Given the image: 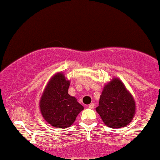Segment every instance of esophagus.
Here are the masks:
<instances>
[{"label":"esophagus","instance_id":"1","mask_svg":"<svg viewBox=\"0 0 160 160\" xmlns=\"http://www.w3.org/2000/svg\"><path fill=\"white\" fill-rule=\"evenodd\" d=\"M94 107H95L94 102H92V103H90L89 105H88V108H90V109H93Z\"/></svg>","mask_w":160,"mask_h":160}]
</instances>
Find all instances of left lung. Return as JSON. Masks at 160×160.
Masks as SVG:
<instances>
[{"instance_id": "1", "label": "left lung", "mask_w": 160, "mask_h": 160, "mask_svg": "<svg viewBox=\"0 0 160 160\" xmlns=\"http://www.w3.org/2000/svg\"><path fill=\"white\" fill-rule=\"evenodd\" d=\"M96 110L107 127L121 128L133 120L135 100L121 80L113 78L104 85Z\"/></svg>"}]
</instances>
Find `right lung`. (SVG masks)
<instances>
[{"instance_id": "obj_1", "label": "right lung", "mask_w": 160, "mask_h": 160, "mask_svg": "<svg viewBox=\"0 0 160 160\" xmlns=\"http://www.w3.org/2000/svg\"><path fill=\"white\" fill-rule=\"evenodd\" d=\"M69 85L70 81L60 72L50 78L42 92L39 110L43 119L53 128H69L84 110L76 98L68 94Z\"/></svg>"}]
</instances>
